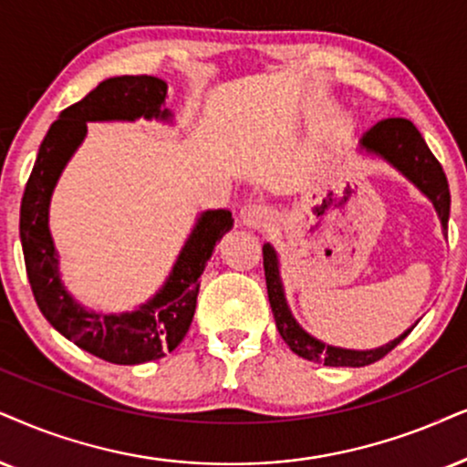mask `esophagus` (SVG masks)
I'll use <instances>...</instances> for the list:
<instances>
[{
	"instance_id": "34e87169",
	"label": "esophagus",
	"mask_w": 467,
	"mask_h": 467,
	"mask_svg": "<svg viewBox=\"0 0 467 467\" xmlns=\"http://www.w3.org/2000/svg\"><path fill=\"white\" fill-rule=\"evenodd\" d=\"M241 222L250 228H265L274 222V209L265 202H247L239 211Z\"/></svg>"
}]
</instances>
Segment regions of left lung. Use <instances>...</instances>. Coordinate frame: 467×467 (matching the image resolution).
I'll list each match as a JSON object with an SVG mask.
<instances>
[{"instance_id": "obj_1", "label": "left lung", "mask_w": 467, "mask_h": 467, "mask_svg": "<svg viewBox=\"0 0 467 467\" xmlns=\"http://www.w3.org/2000/svg\"><path fill=\"white\" fill-rule=\"evenodd\" d=\"M359 146L370 155L386 159L388 163L394 165L407 181H411L433 202L438 217L444 228L448 230V215H451V192H448V181L444 170L433 152L429 150L427 141L414 127V122L405 120V118H386V120L377 122L373 129H368L359 140ZM263 265H265V280H267V295L271 312H274L275 327L280 332L282 340L291 347L293 353L299 358L310 359V362H321L326 366H368L388 356L400 340L405 338L411 329H407L388 345L377 347V349H342V347H332L326 342L317 340L306 329L295 321L288 308L285 288L280 280V263H277V254L269 244L263 245Z\"/></svg>"}]
</instances>
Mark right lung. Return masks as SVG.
Listing matches in <instances>:
<instances>
[{"instance_id": "right-lung-1", "label": "right lung", "mask_w": 467, "mask_h": 467, "mask_svg": "<svg viewBox=\"0 0 467 467\" xmlns=\"http://www.w3.org/2000/svg\"><path fill=\"white\" fill-rule=\"evenodd\" d=\"M168 84L150 75L109 77L79 103L70 105L47 131L21 200V245L27 280L40 312L64 338L111 364H141L174 351L192 326L198 277L215 244L233 228L226 209L204 211L170 271L165 285L138 310L99 315L70 297L60 280V261L49 233V202L64 165L79 149L88 122L172 120L163 108Z\"/></svg>"}]
</instances>
